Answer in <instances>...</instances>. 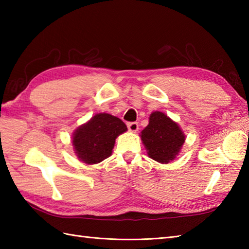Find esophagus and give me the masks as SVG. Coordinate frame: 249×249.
Wrapping results in <instances>:
<instances>
[{
  "mask_svg": "<svg viewBox=\"0 0 249 249\" xmlns=\"http://www.w3.org/2000/svg\"><path fill=\"white\" fill-rule=\"evenodd\" d=\"M127 127L131 133H136V131L139 129V125L137 122H129V123H127Z\"/></svg>",
  "mask_w": 249,
  "mask_h": 249,
  "instance_id": "34e87169",
  "label": "esophagus"
}]
</instances>
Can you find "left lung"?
Here are the masks:
<instances>
[{
    "label": "left lung",
    "mask_w": 249,
    "mask_h": 249,
    "mask_svg": "<svg viewBox=\"0 0 249 249\" xmlns=\"http://www.w3.org/2000/svg\"><path fill=\"white\" fill-rule=\"evenodd\" d=\"M141 140L152 160L168 163L178 154L185 136L176 122L156 111L150 115L149 125L141 131Z\"/></svg>",
    "instance_id": "left-lung-1"
}]
</instances>
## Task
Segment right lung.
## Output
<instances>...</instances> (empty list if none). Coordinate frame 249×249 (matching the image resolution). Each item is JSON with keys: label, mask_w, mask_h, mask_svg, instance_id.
<instances>
[{"label": "right lung", "mask_w": 249, "mask_h": 249, "mask_svg": "<svg viewBox=\"0 0 249 249\" xmlns=\"http://www.w3.org/2000/svg\"><path fill=\"white\" fill-rule=\"evenodd\" d=\"M127 130L124 122L108 113L94 115L80 126L72 137V145L79 160L97 163L112 154L116 137Z\"/></svg>", "instance_id": "right-lung-1"}]
</instances>
